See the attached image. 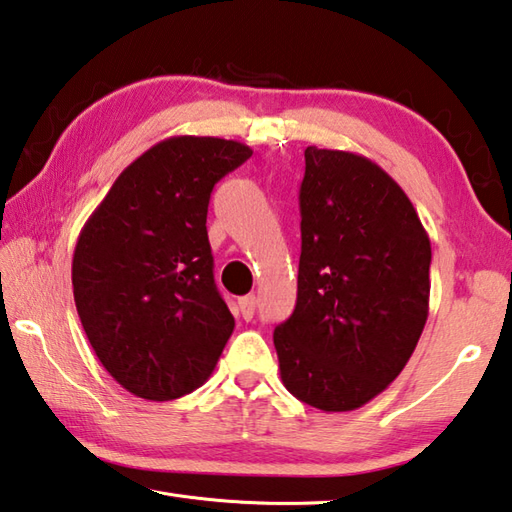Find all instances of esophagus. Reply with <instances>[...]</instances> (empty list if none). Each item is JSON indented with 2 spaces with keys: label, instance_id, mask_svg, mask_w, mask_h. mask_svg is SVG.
Here are the masks:
<instances>
[{
  "label": "esophagus",
  "instance_id": "esophagus-1",
  "mask_svg": "<svg viewBox=\"0 0 512 512\" xmlns=\"http://www.w3.org/2000/svg\"><path fill=\"white\" fill-rule=\"evenodd\" d=\"M238 307H241V316L245 320H252L256 314V298L254 296H243L238 298Z\"/></svg>",
  "mask_w": 512,
  "mask_h": 512
}]
</instances>
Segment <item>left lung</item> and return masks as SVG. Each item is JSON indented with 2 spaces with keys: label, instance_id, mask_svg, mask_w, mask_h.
<instances>
[{
  "label": "left lung",
  "instance_id": "1",
  "mask_svg": "<svg viewBox=\"0 0 512 512\" xmlns=\"http://www.w3.org/2000/svg\"><path fill=\"white\" fill-rule=\"evenodd\" d=\"M294 314L274 331L280 378L325 413L373 400L409 362L429 318L431 241L378 163L305 150Z\"/></svg>",
  "mask_w": 512,
  "mask_h": 512
}]
</instances>
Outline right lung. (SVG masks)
<instances>
[{
  "label": "right lung",
  "instance_id": "obj_1",
  "mask_svg": "<svg viewBox=\"0 0 512 512\" xmlns=\"http://www.w3.org/2000/svg\"><path fill=\"white\" fill-rule=\"evenodd\" d=\"M252 148L170 137L125 168L83 225L72 294L83 331L125 391L168 402L210 378L234 331L214 283L207 205Z\"/></svg>",
  "mask_w": 512,
  "mask_h": 512
}]
</instances>
